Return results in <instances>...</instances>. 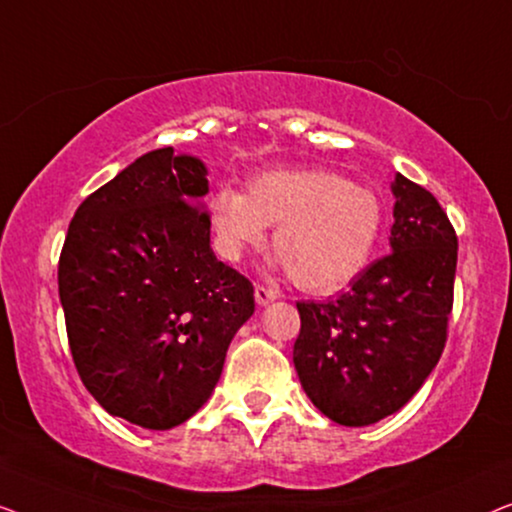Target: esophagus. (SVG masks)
<instances>
[{
    "instance_id": "34e87169",
    "label": "esophagus",
    "mask_w": 512,
    "mask_h": 512,
    "mask_svg": "<svg viewBox=\"0 0 512 512\" xmlns=\"http://www.w3.org/2000/svg\"><path fill=\"white\" fill-rule=\"evenodd\" d=\"M278 299V292L273 290V287H266V285H255V301L259 306H266L271 304V301Z\"/></svg>"
}]
</instances>
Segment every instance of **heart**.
<instances>
[{"instance_id":"heart-1","label":"heart","mask_w":512,"mask_h":512,"mask_svg":"<svg viewBox=\"0 0 512 512\" xmlns=\"http://www.w3.org/2000/svg\"><path fill=\"white\" fill-rule=\"evenodd\" d=\"M220 250L239 259L262 246L276 225V262L294 285L331 294L366 269L383 234L385 206L369 187L327 169H278L253 178L246 194L220 190L211 199Z\"/></svg>"}]
</instances>
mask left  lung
<instances>
[{"mask_svg":"<svg viewBox=\"0 0 512 512\" xmlns=\"http://www.w3.org/2000/svg\"><path fill=\"white\" fill-rule=\"evenodd\" d=\"M390 250L336 299L299 301L294 369L320 413L366 427L397 413L441 359L457 234L434 194L397 174Z\"/></svg>","mask_w":512,"mask_h":512,"instance_id":"1","label":"left lung"}]
</instances>
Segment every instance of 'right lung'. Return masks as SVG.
Wrapping results in <instances>:
<instances>
[{
  "label": "right lung",
  "instance_id": "1",
  "mask_svg": "<svg viewBox=\"0 0 512 512\" xmlns=\"http://www.w3.org/2000/svg\"><path fill=\"white\" fill-rule=\"evenodd\" d=\"M206 192L197 157L146 153L78 206L57 264L78 376L143 429L204 406L255 311L253 283L213 255Z\"/></svg>",
  "mask_w": 512,
  "mask_h": 512
}]
</instances>
